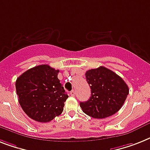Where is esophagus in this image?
I'll list each match as a JSON object with an SVG mask.
<instances>
[{"instance_id": "esophagus-1", "label": "esophagus", "mask_w": 150, "mask_h": 150, "mask_svg": "<svg viewBox=\"0 0 150 150\" xmlns=\"http://www.w3.org/2000/svg\"><path fill=\"white\" fill-rule=\"evenodd\" d=\"M70 95H71V96H75V90H71V92H70Z\"/></svg>"}]
</instances>
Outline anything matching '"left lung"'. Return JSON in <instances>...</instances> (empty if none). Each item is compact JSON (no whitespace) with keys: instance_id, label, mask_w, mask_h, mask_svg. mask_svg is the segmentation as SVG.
I'll return each mask as SVG.
<instances>
[{"instance_id":"left-lung-1","label":"left lung","mask_w":150,"mask_h":150,"mask_svg":"<svg viewBox=\"0 0 150 150\" xmlns=\"http://www.w3.org/2000/svg\"><path fill=\"white\" fill-rule=\"evenodd\" d=\"M86 79L91 88V97L81 102L80 106L86 115L104 119L121 109L129 95V87L120 76L100 66L86 71Z\"/></svg>"}]
</instances>
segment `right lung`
<instances>
[{
    "instance_id": "1",
    "label": "right lung",
    "mask_w": 150,
    "mask_h": 150,
    "mask_svg": "<svg viewBox=\"0 0 150 150\" xmlns=\"http://www.w3.org/2000/svg\"><path fill=\"white\" fill-rule=\"evenodd\" d=\"M58 72L47 64H41L28 69L16 80L18 102L33 120L48 122L63 112L69 96L58 79Z\"/></svg>"
}]
</instances>
